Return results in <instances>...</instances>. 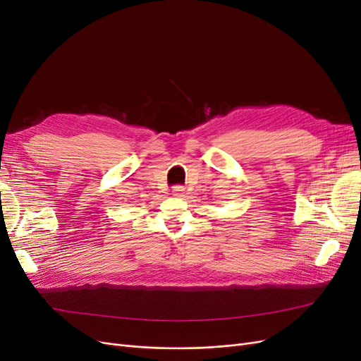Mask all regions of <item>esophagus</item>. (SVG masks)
<instances>
[{
  "mask_svg": "<svg viewBox=\"0 0 361 361\" xmlns=\"http://www.w3.org/2000/svg\"><path fill=\"white\" fill-rule=\"evenodd\" d=\"M173 195H174V197H182V195H183V188L182 187H174L173 188Z\"/></svg>",
  "mask_w": 361,
  "mask_h": 361,
  "instance_id": "34e87169",
  "label": "esophagus"
}]
</instances>
